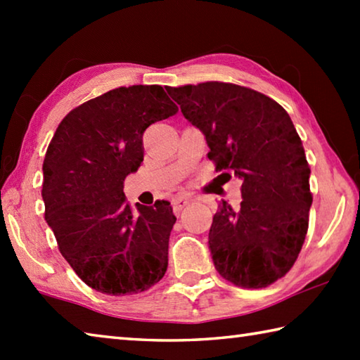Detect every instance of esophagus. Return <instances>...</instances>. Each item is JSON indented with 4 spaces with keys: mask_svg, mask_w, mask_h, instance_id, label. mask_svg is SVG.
<instances>
[{
    "mask_svg": "<svg viewBox=\"0 0 360 360\" xmlns=\"http://www.w3.org/2000/svg\"><path fill=\"white\" fill-rule=\"evenodd\" d=\"M192 200L188 198V197H184V195H179V197H176V198H173V210L176 211V212H179L182 208H186V206L191 203Z\"/></svg>",
    "mask_w": 360,
    "mask_h": 360,
    "instance_id": "1",
    "label": "esophagus"
}]
</instances>
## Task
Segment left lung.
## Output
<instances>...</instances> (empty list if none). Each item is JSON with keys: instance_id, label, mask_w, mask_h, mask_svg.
<instances>
[{"instance_id": "8db88e82", "label": "left lung", "mask_w": 360, "mask_h": 360, "mask_svg": "<svg viewBox=\"0 0 360 360\" xmlns=\"http://www.w3.org/2000/svg\"><path fill=\"white\" fill-rule=\"evenodd\" d=\"M167 92L203 131L216 169L243 179L240 208L222 202L212 217L216 270L238 288H266L295 264L313 203L311 169L289 114L270 96L230 82Z\"/></svg>"}]
</instances>
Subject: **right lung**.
Returning a JSON list of instances; mask_svg holds the SVG:
<instances>
[{"label":"right lung","mask_w":360,"mask_h":360,"mask_svg":"<svg viewBox=\"0 0 360 360\" xmlns=\"http://www.w3.org/2000/svg\"><path fill=\"white\" fill-rule=\"evenodd\" d=\"M176 112L160 85L119 87L66 114L49 144L46 222L76 275L101 294H139L165 275L172 206L136 203L133 212L124 181L141 167L146 129Z\"/></svg>","instance_id":"add662e5"}]
</instances>
